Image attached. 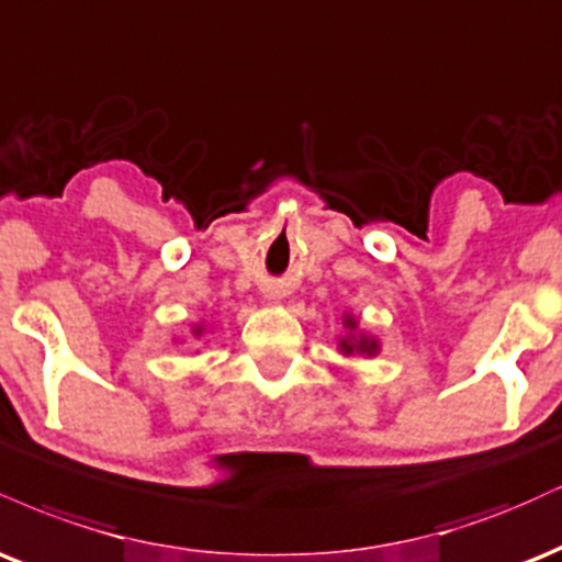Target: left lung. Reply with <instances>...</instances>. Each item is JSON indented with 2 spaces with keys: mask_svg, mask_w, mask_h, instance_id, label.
Returning a JSON list of instances; mask_svg holds the SVG:
<instances>
[{
  "mask_svg": "<svg viewBox=\"0 0 562 562\" xmlns=\"http://www.w3.org/2000/svg\"><path fill=\"white\" fill-rule=\"evenodd\" d=\"M344 327L346 335L338 338V348L344 357H378L380 353V340L375 335L359 330V319L353 314H344Z\"/></svg>",
  "mask_w": 562,
  "mask_h": 562,
  "instance_id": "obj_1",
  "label": "left lung"
}]
</instances>
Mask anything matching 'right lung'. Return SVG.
<instances>
[{"instance_id": "right-lung-1", "label": "right lung", "mask_w": 562, "mask_h": 562, "mask_svg": "<svg viewBox=\"0 0 562 562\" xmlns=\"http://www.w3.org/2000/svg\"><path fill=\"white\" fill-rule=\"evenodd\" d=\"M205 333V325L203 322H198V325H192V335H195V338H200V335Z\"/></svg>"}]
</instances>
